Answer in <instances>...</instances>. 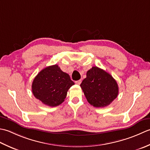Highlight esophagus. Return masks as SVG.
<instances>
[{"mask_svg":"<svg viewBox=\"0 0 150 150\" xmlns=\"http://www.w3.org/2000/svg\"><path fill=\"white\" fill-rule=\"evenodd\" d=\"M81 83V79H79V80H78V81H75V83L78 84V85H80Z\"/></svg>","mask_w":150,"mask_h":150,"instance_id":"esophagus-1","label":"esophagus"}]
</instances>
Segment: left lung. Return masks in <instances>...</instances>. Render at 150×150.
Wrapping results in <instances>:
<instances>
[{
  "label": "left lung",
  "mask_w": 150,
  "mask_h": 150,
  "mask_svg": "<svg viewBox=\"0 0 150 150\" xmlns=\"http://www.w3.org/2000/svg\"><path fill=\"white\" fill-rule=\"evenodd\" d=\"M88 102L95 108L109 105L118 94V84L108 72L97 67L87 72L80 85Z\"/></svg>",
  "instance_id": "8db88e82"
}]
</instances>
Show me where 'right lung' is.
I'll use <instances>...</instances> for the list:
<instances>
[{
    "label": "right lung",
    "instance_id": "add662e5",
    "mask_svg": "<svg viewBox=\"0 0 150 150\" xmlns=\"http://www.w3.org/2000/svg\"><path fill=\"white\" fill-rule=\"evenodd\" d=\"M74 83L70 76L63 72L57 65L46 67L33 79L32 93L37 99L50 107L62 103L67 91Z\"/></svg>",
    "mask_w": 150,
    "mask_h": 150
}]
</instances>
